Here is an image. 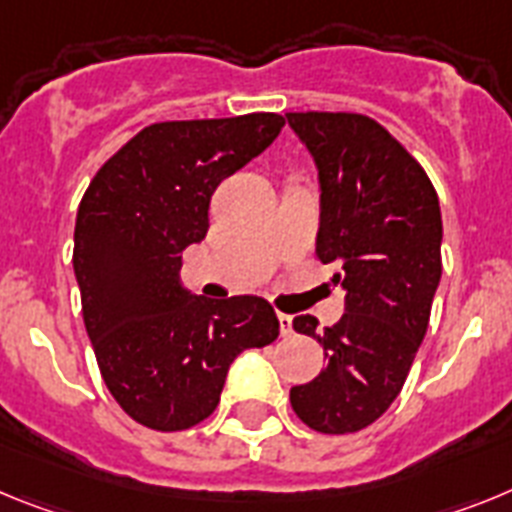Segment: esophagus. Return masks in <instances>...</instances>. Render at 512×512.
I'll return each mask as SVG.
<instances>
[{
	"instance_id": "obj_1",
	"label": "esophagus",
	"mask_w": 512,
	"mask_h": 512,
	"mask_svg": "<svg viewBox=\"0 0 512 512\" xmlns=\"http://www.w3.org/2000/svg\"><path fill=\"white\" fill-rule=\"evenodd\" d=\"M278 322H281V335L283 337L293 335V317H291V314H283V311H278Z\"/></svg>"
}]
</instances>
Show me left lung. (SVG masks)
<instances>
[{
	"instance_id": "1",
	"label": "left lung",
	"mask_w": 512,
	"mask_h": 512,
	"mask_svg": "<svg viewBox=\"0 0 512 512\" xmlns=\"http://www.w3.org/2000/svg\"><path fill=\"white\" fill-rule=\"evenodd\" d=\"M319 167L317 257L335 262L345 314L317 332L301 314L293 330L324 348L317 379L291 389L311 430L358 433L402 391L441 281L443 221L422 164L381 123L361 113H286Z\"/></svg>"
}]
</instances>
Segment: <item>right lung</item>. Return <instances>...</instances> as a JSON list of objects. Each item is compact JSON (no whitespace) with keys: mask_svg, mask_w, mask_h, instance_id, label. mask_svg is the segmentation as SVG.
Returning <instances> with one entry per match:
<instances>
[{"mask_svg":"<svg viewBox=\"0 0 512 512\" xmlns=\"http://www.w3.org/2000/svg\"><path fill=\"white\" fill-rule=\"evenodd\" d=\"M283 126L278 113L151 123L84 190L71 257L84 327L108 391L146 428L175 433L206 420L231 361L281 335L268 301L193 296L180 265L206 237L213 190Z\"/></svg>","mask_w":512,"mask_h":512,"instance_id":"1","label":"right lung"}]
</instances>
